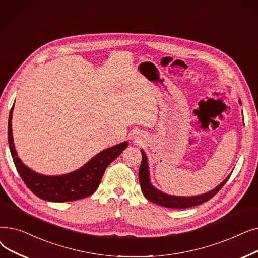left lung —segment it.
<instances>
[{
	"instance_id": "left-lung-1",
	"label": "left lung",
	"mask_w": 258,
	"mask_h": 258,
	"mask_svg": "<svg viewBox=\"0 0 258 258\" xmlns=\"http://www.w3.org/2000/svg\"><path fill=\"white\" fill-rule=\"evenodd\" d=\"M239 103L241 104L240 100ZM142 154V161L139 169V182L141 186V191L145 198H148L150 201L154 204H157L159 206L165 207V208H172V209H186L195 207L198 205H201L206 203L209 199H211L215 194L218 193L219 189L225 185V183L228 181L230 175L223 180L220 184H218L215 188L211 189V191L196 196H175L163 193L159 191L158 188H156L152 182L150 177V167H149V161L148 157L145 155L144 151L141 150Z\"/></svg>"
}]
</instances>
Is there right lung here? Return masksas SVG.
<instances>
[{
	"instance_id": "right-lung-1",
	"label": "right lung",
	"mask_w": 258,
	"mask_h": 258,
	"mask_svg": "<svg viewBox=\"0 0 258 258\" xmlns=\"http://www.w3.org/2000/svg\"><path fill=\"white\" fill-rule=\"evenodd\" d=\"M15 105V104H14ZM14 106L11 107L8 119V143L17 171L22 180L30 191L41 199L64 203L85 198L96 192L106 167L127 148V141L103 150L86 162L80 169L72 173L48 176L32 171L19 158L15 148L11 120H13Z\"/></svg>"
}]
</instances>
